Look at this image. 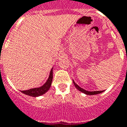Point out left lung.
Returning <instances> with one entry per match:
<instances>
[{
	"mask_svg": "<svg viewBox=\"0 0 127 127\" xmlns=\"http://www.w3.org/2000/svg\"><path fill=\"white\" fill-rule=\"evenodd\" d=\"M73 83H74V86L76 87V88L78 90H79L80 91H81V92H83V93H85L86 95H96V94H99V93H103L104 91H86L85 90V89H82L81 87H80L78 85H77V84H76V83H75L74 81L73 80Z\"/></svg>",
	"mask_w": 127,
	"mask_h": 127,
	"instance_id": "obj_1",
	"label": "left lung"
}]
</instances>
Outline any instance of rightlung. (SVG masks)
<instances>
[{"instance_id":"right-lung-1","label":"right lung","mask_w":127,"mask_h":127,"mask_svg":"<svg viewBox=\"0 0 127 127\" xmlns=\"http://www.w3.org/2000/svg\"><path fill=\"white\" fill-rule=\"evenodd\" d=\"M53 80V69H51V72H50L49 76V78L47 79V82L44 83V85H42V87L38 88H34V89H30L29 90L26 91H22L21 92L24 93L26 95H29V96H32V97H38L40 95H43L44 93L48 91L49 89L51 86V83H52Z\"/></svg>"}]
</instances>
